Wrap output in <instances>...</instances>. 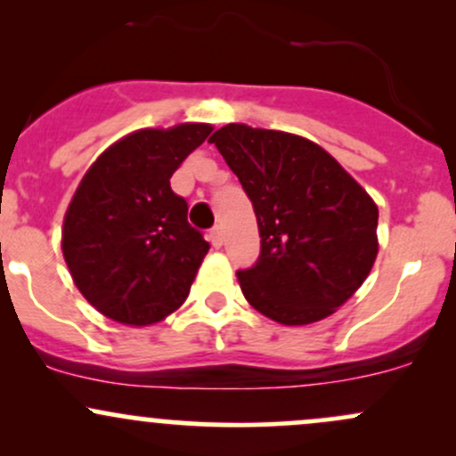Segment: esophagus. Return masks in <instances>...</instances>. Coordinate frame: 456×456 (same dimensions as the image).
Listing matches in <instances>:
<instances>
[{
  "mask_svg": "<svg viewBox=\"0 0 456 456\" xmlns=\"http://www.w3.org/2000/svg\"><path fill=\"white\" fill-rule=\"evenodd\" d=\"M209 242H212V247H216V248L223 247V229L214 227L212 232H209Z\"/></svg>",
  "mask_w": 456,
  "mask_h": 456,
  "instance_id": "obj_1",
  "label": "esophagus"
}]
</instances>
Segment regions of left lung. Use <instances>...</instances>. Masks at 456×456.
I'll list each match as a JSON object with an SVG mask.
<instances>
[{"label":"left lung","mask_w":456,"mask_h":456,"mask_svg":"<svg viewBox=\"0 0 456 456\" xmlns=\"http://www.w3.org/2000/svg\"><path fill=\"white\" fill-rule=\"evenodd\" d=\"M209 142L257 216L262 251L251 268L238 270L244 298L289 327L331 316L377 259V203L307 138L229 123Z\"/></svg>","instance_id":"8db88e82"}]
</instances>
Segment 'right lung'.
<instances>
[{"label": "right lung", "instance_id": "add662e5", "mask_svg": "<svg viewBox=\"0 0 456 456\" xmlns=\"http://www.w3.org/2000/svg\"><path fill=\"white\" fill-rule=\"evenodd\" d=\"M212 132L183 123L114 142L84 175L64 216L62 253L75 285L103 316L147 327L188 298L209 244L188 223L171 177Z\"/></svg>", "mask_w": 456, "mask_h": 456}]
</instances>
